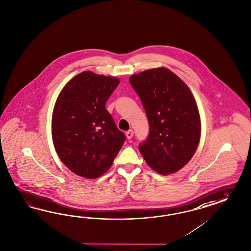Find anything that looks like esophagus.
I'll list each match as a JSON object with an SVG mask.
<instances>
[{"label": "esophagus", "mask_w": 251, "mask_h": 251, "mask_svg": "<svg viewBox=\"0 0 251 251\" xmlns=\"http://www.w3.org/2000/svg\"><path fill=\"white\" fill-rule=\"evenodd\" d=\"M126 136L128 139H131L132 136H133V130L132 129H129L128 131H126Z\"/></svg>", "instance_id": "34e87169"}]
</instances>
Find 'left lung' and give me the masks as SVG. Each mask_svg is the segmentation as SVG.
I'll list each match as a JSON object with an SVG mask.
<instances>
[{"label":"left lung","instance_id":"1","mask_svg":"<svg viewBox=\"0 0 251 251\" xmlns=\"http://www.w3.org/2000/svg\"><path fill=\"white\" fill-rule=\"evenodd\" d=\"M142 101L149 134L139 145L148 166L161 175L182 168L196 152L201 138L197 104L187 84L166 68L130 76Z\"/></svg>","mask_w":251,"mask_h":251}]
</instances>
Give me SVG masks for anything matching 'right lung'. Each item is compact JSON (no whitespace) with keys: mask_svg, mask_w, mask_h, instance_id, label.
Returning <instances> with one entry per match:
<instances>
[{"mask_svg":"<svg viewBox=\"0 0 251 251\" xmlns=\"http://www.w3.org/2000/svg\"><path fill=\"white\" fill-rule=\"evenodd\" d=\"M119 84L118 78L84 72L57 99L51 122L54 147L76 175L96 178L105 174L126 140L106 109Z\"/></svg>","mask_w":251,"mask_h":251,"instance_id":"1","label":"right lung"}]
</instances>
